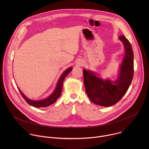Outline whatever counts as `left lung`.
I'll list each match as a JSON object with an SVG mask.
<instances>
[{"label": "left lung", "instance_id": "obj_1", "mask_svg": "<svg viewBox=\"0 0 149 149\" xmlns=\"http://www.w3.org/2000/svg\"><path fill=\"white\" fill-rule=\"evenodd\" d=\"M123 42L125 55L117 80H103L91 71L83 70L84 82L86 91L90 100L103 107L116 104L128 90L134 75V54L129 40L124 35L119 36Z\"/></svg>", "mask_w": 149, "mask_h": 149}]
</instances>
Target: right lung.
Masks as SVG:
<instances>
[{"label": "right lung", "instance_id": "right-lung-1", "mask_svg": "<svg viewBox=\"0 0 149 149\" xmlns=\"http://www.w3.org/2000/svg\"><path fill=\"white\" fill-rule=\"evenodd\" d=\"M72 69V67L69 68L68 69H67V70H65L64 72H63V74L61 75V77L59 79L56 87L54 92L50 96H49L48 98H47L46 99H44L43 100H40V101L31 100L28 99L26 97H25V95L22 93V91H21L19 89V91L21 95H22V97L24 98V100L29 105L33 106V107H36V108L48 107V106H49V105L54 104V102H55L61 96L63 80H64L65 78L70 73V72H71Z\"/></svg>", "mask_w": 149, "mask_h": 149}]
</instances>
